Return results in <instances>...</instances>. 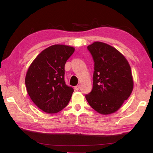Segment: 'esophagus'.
Returning <instances> with one entry per match:
<instances>
[{"mask_svg": "<svg viewBox=\"0 0 153 153\" xmlns=\"http://www.w3.org/2000/svg\"><path fill=\"white\" fill-rule=\"evenodd\" d=\"M74 88H75V90H79L80 89V85H77L76 86H74Z\"/></svg>", "mask_w": 153, "mask_h": 153, "instance_id": "34e87169", "label": "esophagus"}]
</instances>
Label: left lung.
I'll list each match as a JSON object with an SVG mask.
<instances>
[{
	"mask_svg": "<svg viewBox=\"0 0 153 153\" xmlns=\"http://www.w3.org/2000/svg\"><path fill=\"white\" fill-rule=\"evenodd\" d=\"M94 61L93 88L85 96L89 105L99 114L114 113L128 99L133 88L130 65L116 48L96 42L87 47Z\"/></svg>",
	"mask_w": 153,
	"mask_h": 153,
	"instance_id": "left-lung-1",
	"label": "left lung"
}]
</instances>
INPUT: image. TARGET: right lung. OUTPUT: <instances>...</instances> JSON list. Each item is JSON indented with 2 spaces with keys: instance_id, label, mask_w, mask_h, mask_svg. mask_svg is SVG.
<instances>
[{
  "instance_id": "obj_1",
  "label": "right lung",
  "mask_w": 153,
  "mask_h": 153,
  "mask_svg": "<svg viewBox=\"0 0 153 153\" xmlns=\"http://www.w3.org/2000/svg\"><path fill=\"white\" fill-rule=\"evenodd\" d=\"M74 51L73 47L53 45L42 51L27 69V94L40 110L55 114L67 105L74 90L65 84V65Z\"/></svg>"
}]
</instances>
